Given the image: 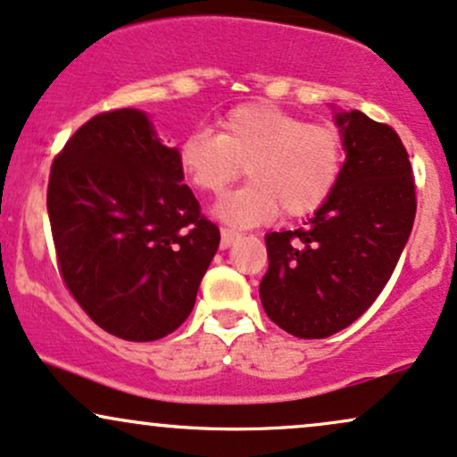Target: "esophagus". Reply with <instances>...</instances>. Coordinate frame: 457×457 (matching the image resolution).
<instances>
[{
	"label": "esophagus",
	"mask_w": 457,
	"mask_h": 457,
	"mask_svg": "<svg viewBox=\"0 0 457 457\" xmlns=\"http://www.w3.org/2000/svg\"><path fill=\"white\" fill-rule=\"evenodd\" d=\"M241 235L235 233V230H228V228H222V239H220V248L227 250L230 245L235 244V241H239Z\"/></svg>",
	"instance_id": "esophagus-1"
}]
</instances>
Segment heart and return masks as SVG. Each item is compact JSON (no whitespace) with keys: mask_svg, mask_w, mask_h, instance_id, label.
I'll use <instances>...</instances> for the list:
<instances>
[{"mask_svg":"<svg viewBox=\"0 0 457 457\" xmlns=\"http://www.w3.org/2000/svg\"><path fill=\"white\" fill-rule=\"evenodd\" d=\"M177 162L207 195H220L245 164L250 181L224 196L216 213L233 227H254L282 209L288 218H302L323 205L340 179L345 141L329 123L305 121L270 102H245L220 117L218 134H187Z\"/></svg>","mask_w":457,"mask_h":457,"instance_id":"1","label":"heart"}]
</instances>
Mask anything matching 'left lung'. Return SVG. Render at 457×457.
<instances>
[{
    "label": "left lung",
    "instance_id": "8db88e82",
    "mask_svg": "<svg viewBox=\"0 0 457 457\" xmlns=\"http://www.w3.org/2000/svg\"><path fill=\"white\" fill-rule=\"evenodd\" d=\"M336 126L346 152L336 190L302 228L265 235L262 308L305 340L337 334L374 303L417 212L409 154L394 128L361 111L336 112Z\"/></svg>",
    "mask_w": 457,
    "mask_h": 457
}]
</instances>
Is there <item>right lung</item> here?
Here are the masks:
<instances>
[{"label":"right lung","mask_w":457,"mask_h":457,"mask_svg":"<svg viewBox=\"0 0 457 457\" xmlns=\"http://www.w3.org/2000/svg\"><path fill=\"white\" fill-rule=\"evenodd\" d=\"M181 181L177 149L137 109L91 117L53 160L59 273L85 314L121 340H160L184 323L218 250V227Z\"/></svg>","instance_id":"right-lung-1"}]
</instances>
